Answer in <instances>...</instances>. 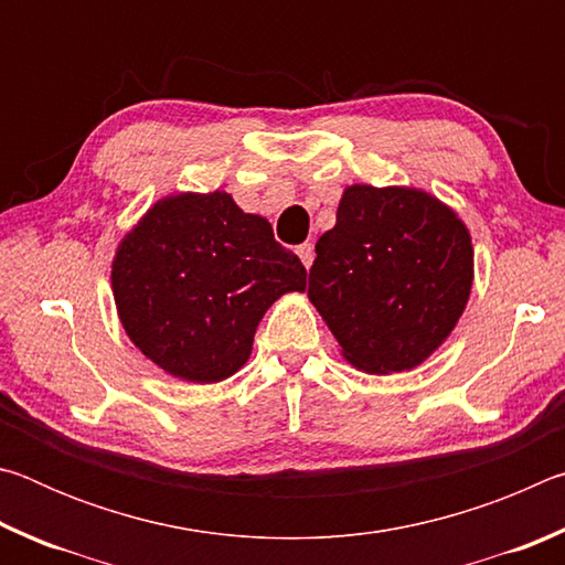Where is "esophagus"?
<instances>
[{
	"instance_id": "34e87169",
	"label": "esophagus",
	"mask_w": 565,
	"mask_h": 565,
	"mask_svg": "<svg viewBox=\"0 0 565 565\" xmlns=\"http://www.w3.org/2000/svg\"><path fill=\"white\" fill-rule=\"evenodd\" d=\"M296 254H299V259H301V264L306 266V269H311V264H313V244H301V246H296Z\"/></svg>"
}]
</instances>
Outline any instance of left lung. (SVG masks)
<instances>
[{"label": "left lung", "mask_w": 565, "mask_h": 565, "mask_svg": "<svg viewBox=\"0 0 565 565\" xmlns=\"http://www.w3.org/2000/svg\"><path fill=\"white\" fill-rule=\"evenodd\" d=\"M473 286L471 234L416 186L351 184L317 242L309 301L353 369L386 376L451 337Z\"/></svg>", "instance_id": "8db88e82"}]
</instances>
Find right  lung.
I'll return each mask as SVG.
<instances>
[{"label": "right lung", "instance_id": "obj_1", "mask_svg": "<svg viewBox=\"0 0 565 565\" xmlns=\"http://www.w3.org/2000/svg\"><path fill=\"white\" fill-rule=\"evenodd\" d=\"M306 289L299 256L222 189L169 194L117 246L111 294L129 341L191 384L234 376L269 306Z\"/></svg>", "mask_w": 565, "mask_h": 565}]
</instances>
